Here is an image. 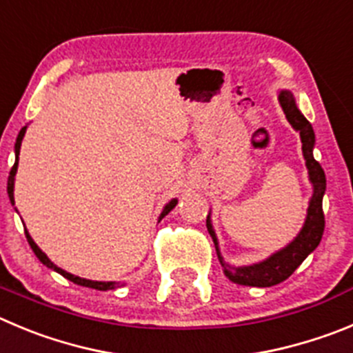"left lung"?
<instances>
[{
  "mask_svg": "<svg viewBox=\"0 0 353 353\" xmlns=\"http://www.w3.org/2000/svg\"><path fill=\"white\" fill-rule=\"evenodd\" d=\"M278 101L282 105L283 113H285L287 121L290 122L296 131H299L303 143V155H305L306 168H308L310 182L313 185V196L310 199L308 213H306V221L299 234L287 245L282 250L274 252L273 255L263 261V263L252 264V266H240L234 268L228 264L222 259L221 250H219V241H216L215 231H213L212 221L210 215L206 216V228H208L210 236H212L213 243H215L216 255L221 261L222 268H224L225 276L231 282L238 283V285H248V287H271L276 283L283 282L297 266L319 247L322 234H324L325 221H324V210H322V198L325 192V173L319 161L313 157V147H315V132H313L312 124L306 121V117L299 112L296 106L294 96L290 94L289 90H282L278 94Z\"/></svg>",
  "mask_w": 353,
  "mask_h": 353,
  "instance_id": "left-lung-1",
  "label": "left lung"
}]
</instances>
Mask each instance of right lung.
Returning a JSON list of instances; mask_svg holds the SVG:
<instances>
[{
    "label": "right lung",
    "mask_w": 353,
    "mask_h": 353,
    "mask_svg": "<svg viewBox=\"0 0 353 353\" xmlns=\"http://www.w3.org/2000/svg\"><path fill=\"white\" fill-rule=\"evenodd\" d=\"M26 129H28V125H24V128L21 129V132H19V137H17V141H15V164H14V168H12V171H10L8 187H6V190H8V198H10V201H12V205H15V201H14V180H15V173H17L19 152H21V143H22V138H24V134H26ZM176 203H179L176 199H171V201L168 203L166 206H164L163 213L159 215V221L163 219V216H166L168 213H170L171 210L174 208V206H176ZM26 238H28V243L31 245V248H33V252L37 254V257L40 259V263H43L47 268H50V270H54V271H57L59 274H63V276L68 278L70 282L77 283V285H82V287H90V289H96V290H108V289H115V287H117V283H115V282H94V280H85V278L75 276V274H71V273H68V271L61 270V268H57L56 264L52 263L50 259H48L47 255H45L43 252L40 250V247L34 243L33 238L29 236L28 231H26Z\"/></svg>",
    "instance_id": "1"
}]
</instances>
